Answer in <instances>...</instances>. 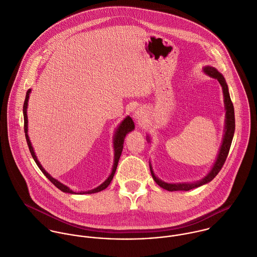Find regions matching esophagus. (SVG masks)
Segmentation results:
<instances>
[{"instance_id":"1","label":"esophagus","mask_w":257,"mask_h":257,"mask_svg":"<svg viewBox=\"0 0 257 257\" xmlns=\"http://www.w3.org/2000/svg\"><path fill=\"white\" fill-rule=\"evenodd\" d=\"M134 117H135V119H136L137 121H140L141 119H143V112L137 110V111L135 112V114H134Z\"/></svg>"}]
</instances>
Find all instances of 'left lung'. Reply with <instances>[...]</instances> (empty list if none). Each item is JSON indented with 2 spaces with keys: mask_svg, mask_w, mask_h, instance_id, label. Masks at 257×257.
Segmentation results:
<instances>
[{
  "mask_svg": "<svg viewBox=\"0 0 257 257\" xmlns=\"http://www.w3.org/2000/svg\"><path fill=\"white\" fill-rule=\"evenodd\" d=\"M203 72L206 75L216 79L219 82V84L221 85V87H222L223 96H224V105H225V110H226V113H225V118H226L225 119V129H224V136H223L222 144H221V147L219 149V153L217 155V159H216L215 163L213 164V167L211 168L209 173L203 179H201L200 181H197V182H193V183H176V184L166 183V182L158 179L155 176V174H154V172L152 170V166L150 164V171H151V174H152V177H153L154 181L160 187H162L163 189H166L168 191H179V190L188 191V190H191L193 188L199 187L201 185H204V184L210 182L218 174V172L221 170V168H222V166H223V164H224V162H225V160L227 158L230 146H231V142H232L233 135H234V130H235V117H234V108H233V104H232L230 96H229L227 84H226L225 79L222 76V74L219 73L214 67L206 66V67L203 68ZM147 140L150 142L149 137L147 138Z\"/></svg>",
  "mask_w": 257,
  "mask_h": 257,
  "instance_id": "left-lung-1",
  "label": "left lung"
}]
</instances>
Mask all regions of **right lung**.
<instances>
[{
    "label": "right lung",
    "instance_id": "add662e5",
    "mask_svg": "<svg viewBox=\"0 0 257 257\" xmlns=\"http://www.w3.org/2000/svg\"><path fill=\"white\" fill-rule=\"evenodd\" d=\"M30 93H31V89H29L27 91V94H26V98H25V102H24V107H23V114H24V131H25V136H26V140H27V144H28V147H29V150L31 152V155L33 157V159L35 160L36 164L38 165V167L40 168V170L44 173V175L57 187L59 188L61 191L63 192H66V193H71V194H91V193H96V192H99V191H102L104 190L105 188L108 187V185L110 184V182L112 181L113 177H114V174L116 172V168H117V165H118V162H119V159H120V156H121V153H122V150H123V143H124V139H125V136L127 135V133L131 132L132 130H134L135 126H134V122L133 120L131 119V117L127 116L121 123L120 125L118 126L116 132H115V135H114V139H113V146H114V164H113V168H112V172L111 174L109 175V177L101 184L99 185L98 187L92 189V190H89V191H81V192H74L73 190H71L68 186L62 184L60 181H58L57 179L53 178L44 168L43 166L41 165V163L39 162V160L37 159V156L35 155V152H34V149L32 147V144H31V141L29 139V136H28V117H27V108H28V101H29V96H30Z\"/></svg>",
    "mask_w": 257,
    "mask_h": 257
}]
</instances>
